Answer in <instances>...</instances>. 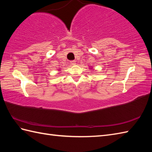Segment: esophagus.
<instances>
[{
  "mask_svg": "<svg viewBox=\"0 0 152 152\" xmlns=\"http://www.w3.org/2000/svg\"><path fill=\"white\" fill-rule=\"evenodd\" d=\"M70 64H72V65H74V64H76V61H70Z\"/></svg>",
  "mask_w": 152,
  "mask_h": 152,
  "instance_id": "obj_1",
  "label": "esophagus"
}]
</instances>
